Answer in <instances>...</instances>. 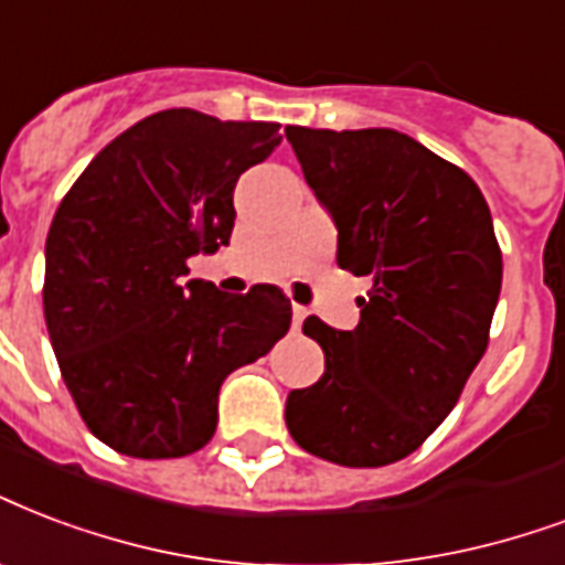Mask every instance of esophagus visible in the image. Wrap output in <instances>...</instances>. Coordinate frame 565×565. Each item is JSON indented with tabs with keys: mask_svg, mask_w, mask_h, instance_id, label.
<instances>
[{
	"mask_svg": "<svg viewBox=\"0 0 565 565\" xmlns=\"http://www.w3.org/2000/svg\"><path fill=\"white\" fill-rule=\"evenodd\" d=\"M305 317H308V308H301V305H292V329H301Z\"/></svg>",
	"mask_w": 565,
	"mask_h": 565,
	"instance_id": "34e87169",
	"label": "esophagus"
}]
</instances>
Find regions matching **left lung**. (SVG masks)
<instances>
[{
    "instance_id": "8db88e82",
    "label": "left lung",
    "mask_w": 565,
    "mask_h": 565,
    "mask_svg": "<svg viewBox=\"0 0 565 565\" xmlns=\"http://www.w3.org/2000/svg\"><path fill=\"white\" fill-rule=\"evenodd\" d=\"M305 180L338 227V264L370 275L352 331L308 317L326 373L290 391L287 429L308 454L379 468L454 412L489 347L501 248L462 168L397 129L287 127Z\"/></svg>"
}]
</instances>
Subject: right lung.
<instances>
[{"mask_svg":"<svg viewBox=\"0 0 565 565\" xmlns=\"http://www.w3.org/2000/svg\"><path fill=\"white\" fill-rule=\"evenodd\" d=\"M281 124L166 109L92 159L46 234L43 317L62 379L103 445L136 459L201 450L218 387L290 329L275 284L222 292L189 257L234 231V186Z\"/></svg>","mask_w":565,"mask_h":565,"instance_id":"add662e5","label":"right lung"}]
</instances>
